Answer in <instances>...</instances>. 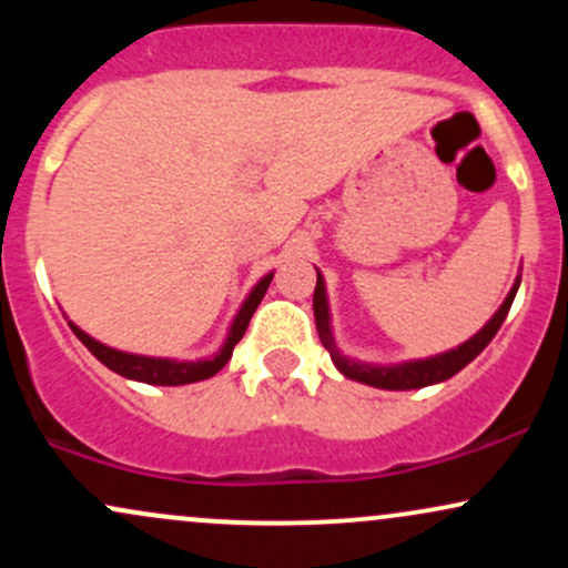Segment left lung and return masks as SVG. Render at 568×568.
I'll return each instance as SVG.
<instances>
[{"instance_id":"obj_1","label":"left lung","mask_w":568,"mask_h":568,"mask_svg":"<svg viewBox=\"0 0 568 568\" xmlns=\"http://www.w3.org/2000/svg\"><path fill=\"white\" fill-rule=\"evenodd\" d=\"M518 285H520V280H515L510 293H507L505 304H501L499 310L494 312L491 321H488L473 338H467L465 344H459L456 349L443 352V355L425 357V361L403 363V366H368V363L347 361V357L336 349L334 334H331L328 298H325V283H323L321 272H317V285H315V298H312V306H315L317 336H321L323 347L331 352V361H334V366L342 371L347 379L371 384V387H382V389H419V387H427V384H438V382L452 379L454 374H459L467 363L475 361V357L486 349V344L497 336L499 325L505 323L515 293H518Z\"/></svg>"}]
</instances>
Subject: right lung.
Wrapping results in <instances>:
<instances>
[{
	"instance_id": "1",
	"label": "right lung",
	"mask_w": 568,
	"mask_h": 568,
	"mask_svg": "<svg viewBox=\"0 0 568 568\" xmlns=\"http://www.w3.org/2000/svg\"><path fill=\"white\" fill-rule=\"evenodd\" d=\"M270 283H272V275H266L264 280H258L256 288L247 293L245 304L240 306L237 317H234L224 347H221L216 352V357H211V361L179 363V361H168V357L130 355V352L112 349V347H106V344L95 342L93 336H88L82 328H77V325H71V331H74L77 338H80L84 347L93 352V355L103 363V366L112 368L114 374L125 376V379H135V382H143V384H162V387H175V384L202 382V379H211L213 374H219V371L226 366V361L232 357L234 344H237L240 338L245 336L247 323H251L256 306L262 304V298H264L266 288H270Z\"/></svg>"
}]
</instances>
